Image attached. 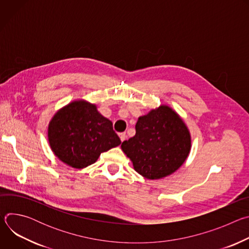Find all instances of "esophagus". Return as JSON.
<instances>
[{
  "label": "esophagus",
  "mask_w": 249,
  "mask_h": 249,
  "mask_svg": "<svg viewBox=\"0 0 249 249\" xmlns=\"http://www.w3.org/2000/svg\"><path fill=\"white\" fill-rule=\"evenodd\" d=\"M119 137H120L121 142L125 141V139H126V133H120V134H119Z\"/></svg>",
  "instance_id": "1"
}]
</instances>
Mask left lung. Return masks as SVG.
Here are the masks:
<instances>
[{"label":"left lung","instance_id":"left-lung-1","mask_svg":"<svg viewBox=\"0 0 249 249\" xmlns=\"http://www.w3.org/2000/svg\"><path fill=\"white\" fill-rule=\"evenodd\" d=\"M190 148L187 127L165 105L140 117L136 135L121 145L134 169L148 179H159L178 169L187 159Z\"/></svg>","mask_w":249,"mask_h":249}]
</instances>
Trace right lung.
Returning <instances> with one entry per match:
<instances>
[{"label": "right lung", "mask_w": 249, "mask_h": 249, "mask_svg": "<svg viewBox=\"0 0 249 249\" xmlns=\"http://www.w3.org/2000/svg\"><path fill=\"white\" fill-rule=\"evenodd\" d=\"M48 140L59 160L75 168L94 163L101 153L121 144L112 122L94 104L82 100L70 103L54 115Z\"/></svg>", "instance_id": "1"}]
</instances>
